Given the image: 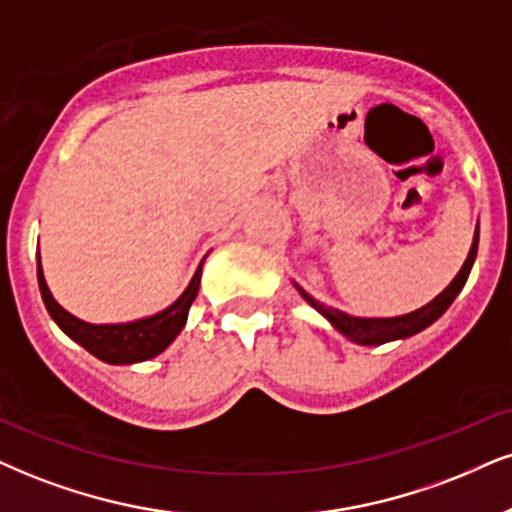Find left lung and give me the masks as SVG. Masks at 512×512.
Masks as SVG:
<instances>
[{"label":"left lung","instance_id":"1","mask_svg":"<svg viewBox=\"0 0 512 512\" xmlns=\"http://www.w3.org/2000/svg\"><path fill=\"white\" fill-rule=\"evenodd\" d=\"M477 242H479V230L475 232V242H472L468 261L463 263L460 273L453 277L451 285L446 287L444 292L437 296V299H432L430 304L418 308V311L399 315V318H353V315H346L342 311H337V308L323 306L320 301H315L311 294H306L299 285H296V289H299L301 296H304V299L315 308V311L323 313L325 318L332 323V327H337V330L342 332L344 337H349L351 342H358L365 346H380V344L394 342V339H403V337H410V334H418L420 330L430 327L434 320L441 318V315L446 313V308L453 304V299H456L460 289H463L465 282H468L472 263H475V256H477Z\"/></svg>","mask_w":512,"mask_h":512}]
</instances>
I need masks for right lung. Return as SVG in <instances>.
Wrapping results in <instances>:
<instances>
[{"instance_id": "add662e5", "label": "right lung", "mask_w": 512, "mask_h": 512, "mask_svg": "<svg viewBox=\"0 0 512 512\" xmlns=\"http://www.w3.org/2000/svg\"><path fill=\"white\" fill-rule=\"evenodd\" d=\"M201 266H204V261L199 263L189 287L182 292V296L173 306L151 315V318H142L135 320V323L123 325H92L75 318V315L68 311H63V308L54 301L52 292H49L47 282H44L40 254H37V282H40V294L49 315H52L54 323L59 325L73 342H78L82 349L90 351L92 356L99 358V361L111 365H130L159 356V353L163 349H168V344L178 337L180 330L187 323L189 306H192V301L197 299L199 294Z\"/></svg>"}]
</instances>
